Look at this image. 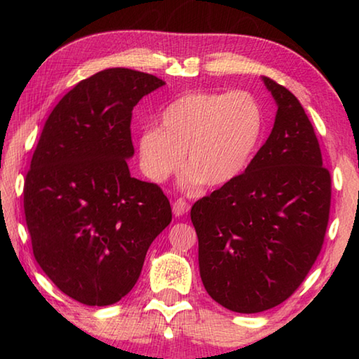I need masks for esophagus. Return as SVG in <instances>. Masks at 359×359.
<instances>
[{"label":"esophagus","mask_w":359,"mask_h":359,"mask_svg":"<svg viewBox=\"0 0 359 359\" xmlns=\"http://www.w3.org/2000/svg\"><path fill=\"white\" fill-rule=\"evenodd\" d=\"M188 210H190V204H188L185 199H177V201L172 203V214L175 217L185 215Z\"/></svg>","instance_id":"1"}]
</instances>
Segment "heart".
<instances>
[{"mask_svg": "<svg viewBox=\"0 0 359 359\" xmlns=\"http://www.w3.org/2000/svg\"><path fill=\"white\" fill-rule=\"evenodd\" d=\"M264 128L258 100L245 90L190 92L168 104L158 120L137 137L142 172L163 182L184 165L185 190L218 188L244 172Z\"/></svg>", "mask_w": 359, "mask_h": 359, "instance_id": "1", "label": "heart"}]
</instances>
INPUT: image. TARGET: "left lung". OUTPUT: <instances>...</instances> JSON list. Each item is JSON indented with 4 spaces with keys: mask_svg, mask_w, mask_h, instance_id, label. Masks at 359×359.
Returning a JSON list of instances; mask_svg holds the SVG:
<instances>
[{
    "mask_svg": "<svg viewBox=\"0 0 359 359\" xmlns=\"http://www.w3.org/2000/svg\"><path fill=\"white\" fill-rule=\"evenodd\" d=\"M277 102L274 128L245 172L193 204L199 274L212 299L239 313L282 304L323 245L331 174L296 96L263 77Z\"/></svg>",
    "mask_w": 359,
    "mask_h": 359,
    "instance_id": "obj_1",
    "label": "left lung"
}]
</instances>
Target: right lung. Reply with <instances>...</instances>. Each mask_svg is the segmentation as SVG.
Returning <instances> with one entry per match:
<instances>
[{
    "mask_svg": "<svg viewBox=\"0 0 359 359\" xmlns=\"http://www.w3.org/2000/svg\"><path fill=\"white\" fill-rule=\"evenodd\" d=\"M165 85L111 68L66 93L41 133L23 188L33 255L85 306H111L135 287L151 242L172 220L161 188L131 177L133 107Z\"/></svg>",
    "mask_w": 359,
    "mask_h": 359,
    "instance_id": "1",
    "label": "right lung"
}]
</instances>
